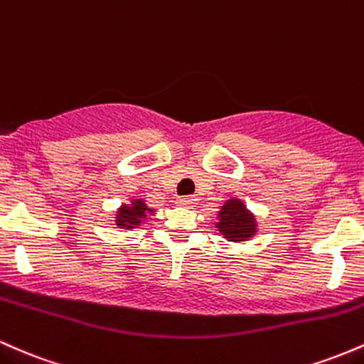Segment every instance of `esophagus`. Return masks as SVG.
<instances>
[{
    "label": "esophagus",
    "instance_id": "esophagus-1",
    "mask_svg": "<svg viewBox=\"0 0 364 364\" xmlns=\"http://www.w3.org/2000/svg\"><path fill=\"white\" fill-rule=\"evenodd\" d=\"M196 201H198V199L194 198V196H182V198H178V204H181V206H194L196 204Z\"/></svg>",
    "mask_w": 364,
    "mask_h": 364
}]
</instances>
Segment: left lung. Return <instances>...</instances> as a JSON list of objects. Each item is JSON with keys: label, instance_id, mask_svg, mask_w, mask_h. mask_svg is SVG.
Masks as SVG:
<instances>
[{"label": "left lung", "instance_id": "obj_1", "mask_svg": "<svg viewBox=\"0 0 364 364\" xmlns=\"http://www.w3.org/2000/svg\"><path fill=\"white\" fill-rule=\"evenodd\" d=\"M216 228L232 242L247 240L256 234V218L240 199H228L220 210Z\"/></svg>", "mask_w": 364, "mask_h": 364}]
</instances>
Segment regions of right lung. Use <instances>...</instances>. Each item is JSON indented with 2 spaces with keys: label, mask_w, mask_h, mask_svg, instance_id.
I'll return each mask as SVG.
<instances>
[{
  "label": "right lung",
  "mask_w": 364,
  "mask_h": 364,
  "mask_svg": "<svg viewBox=\"0 0 364 364\" xmlns=\"http://www.w3.org/2000/svg\"><path fill=\"white\" fill-rule=\"evenodd\" d=\"M148 213H153V210L146 206L142 199H132L130 204H122L115 222L120 228H136L141 225V222L148 216Z\"/></svg>",
  "instance_id": "1"
}]
</instances>
